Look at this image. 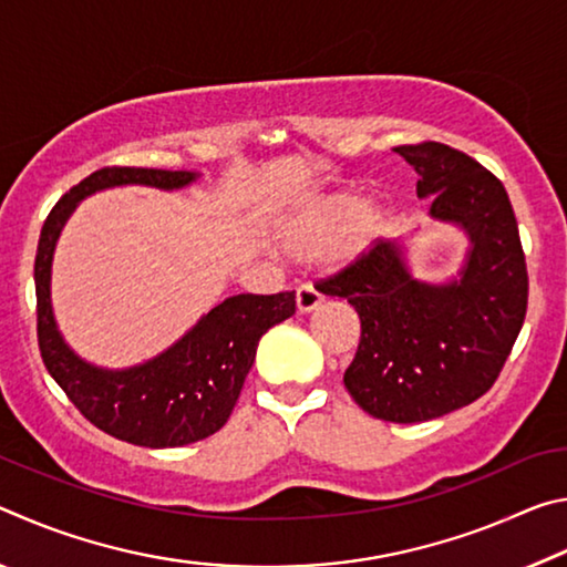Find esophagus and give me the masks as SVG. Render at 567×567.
Instances as JSON below:
<instances>
[{
  "instance_id": "obj_1",
  "label": "esophagus",
  "mask_w": 567,
  "mask_h": 567,
  "mask_svg": "<svg viewBox=\"0 0 567 567\" xmlns=\"http://www.w3.org/2000/svg\"><path fill=\"white\" fill-rule=\"evenodd\" d=\"M322 305V295L315 290L310 282H302L297 287V310L300 312H312Z\"/></svg>"
}]
</instances>
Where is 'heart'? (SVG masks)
Listing matches in <instances>:
<instances>
[{
	"label": "heart",
	"mask_w": 567,
	"mask_h": 567,
	"mask_svg": "<svg viewBox=\"0 0 567 567\" xmlns=\"http://www.w3.org/2000/svg\"><path fill=\"white\" fill-rule=\"evenodd\" d=\"M382 215H364V199L354 192L334 195L287 219L280 243L297 260H315L330 255L348 260L362 252L380 235Z\"/></svg>",
	"instance_id": "heart-1"
}]
</instances>
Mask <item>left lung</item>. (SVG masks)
Listing matches in <instances>:
<instances>
[{
	"label": "left lung",
	"mask_w": 567,
	"mask_h": 567,
	"mask_svg": "<svg viewBox=\"0 0 567 567\" xmlns=\"http://www.w3.org/2000/svg\"><path fill=\"white\" fill-rule=\"evenodd\" d=\"M392 152L417 172L430 215L470 235L460 280L410 277L400 247L372 243L320 280L360 315V344L344 388L368 415L425 422L483 398L495 385L527 312V267L511 197L465 152L420 142Z\"/></svg>",
	"instance_id": "obj_1"
}]
</instances>
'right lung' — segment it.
Instances as JSON below:
<instances>
[{
  "instance_id": "add662e5",
  "label": "right lung",
  "mask_w": 567,
  "mask_h": 567,
  "mask_svg": "<svg viewBox=\"0 0 567 567\" xmlns=\"http://www.w3.org/2000/svg\"><path fill=\"white\" fill-rule=\"evenodd\" d=\"M192 179V172L102 167L60 197L37 245V342L44 368L94 427L142 447H179L215 435L233 415L257 342L272 324L295 315V292L227 297L175 348L122 372L92 368L66 348L52 318L50 265L56 237L74 205L114 185L175 189Z\"/></svg>"
}]
</instances>
